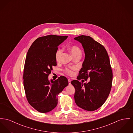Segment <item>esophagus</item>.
I'll list each match as a JSON object with an SVG mask.
<instances>
[{"instance_id": "esophagus-1", "label": "esophagus", "mask_w": 133, "mask_h": 133, "mask_svg": "<svg viewBox=\"0 0 133 133\" xmlns=\"http://www.w3.org/2000/svg\"><path fill=\"white\" fill-rule=\"evenodd\" d=\"M68 82H69V84H71V79H68Z\"/></svg>"}]
</instances>
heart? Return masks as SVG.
<instances>
[{
  "instance_id": "1",
  "label": "heart",
  "mask_w": 133,
  "mask_h": 133,
  "mask_svg": "<svg viewBox=\"0 0 133 133\" xmlns=\"http://www.w3.org/2000/svg\"><path fill=\"white\" fill-rule=\"evenodd\" d=\"M69 51L71 52V53L72 55L73 56L77 55V54H81L82 55V51L81 50V49L76 45H72L71 46L69 49ZM62 49H58L57 51L56 52L55 54V58H56V60L57 61H59L60 59L61 58V56L62 53ZM75 67H72L71 68H65L64 69V72L69 75H72L73 74V72L72 71L73 69H75Z\"/></svg>"
}]
</instances>
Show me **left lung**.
<instances>
[{
  "label": "left lung",
  "instance_id": "1",
  "mask_svg": "<svg viewBox=\"0 0 133 133\" xmlns=\"http://www.w3.org/2000/svg\"><path fill=\"white\" fill-rule=\"evenodd\" d=\"M82 43L85 52L82 67L77 79H84L88 83L74 80V100L82 109L92 111L98 109L107 100L112 87V71L105 48L91 37L81 35L74 38Z\"/></svg>",
  "mask_w": 133,
  "mask_h": 133
}]
</instances>
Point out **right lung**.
I'll return each mask as SVG.
<instances>
[{"mask_svg":"<svg viewBox=\"0 0 133 133\" xmlns=\"http://www.w3.org/2000/svg\"><path fill=\"white\" fill-rule=\"evenodd\" d=\"M67 37L55 35L40 37L27 52L23 73L24 90L29 104L39 112L54 109L58 104V95L68 84L64 76L54 81L48 79L52 66H57L55 54L58 46Z\"/></svg>","mask_w":133,"mask_h":133,"instance_id":"add662e5","label":"right lung"}]
</instances>
